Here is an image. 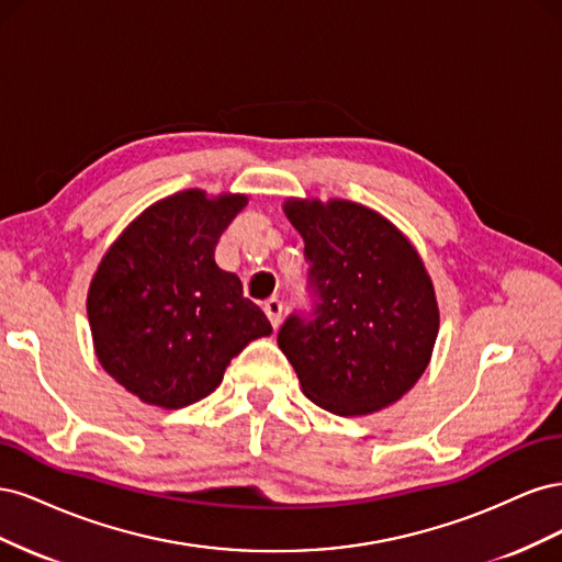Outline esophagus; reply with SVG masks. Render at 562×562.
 <instances>
[{"instance_id":"obj_1","label":"esophagus","mask_w":562,"mask_h":562,"mask_svg":"<svg viewBox=\"0 0 562 562\" xmlns=\"http://www.w3.org/2000/svg\"><path fill=\"white\" fill-rule=\"evenodd\" d=\"M262 310H265V314H267L271 326L279 328L281 316H283V302H281L279 297H269V300L262 304Z\"/></svg>"}]
</instances>
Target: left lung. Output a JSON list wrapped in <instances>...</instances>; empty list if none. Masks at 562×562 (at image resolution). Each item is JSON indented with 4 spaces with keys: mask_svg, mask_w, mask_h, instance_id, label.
<instances>
[{
    "mask_svg": "<svg viewBox=\"0 0 562 562\" xmlns=\"http://www.w3.org/2000/svg\"><path fill=\"white\" fill-rule=\"evenodd\" d=\"M285 215L304 239L312 304L288 316L277 339L304 396L342 417L396 403L427 370L438 335L417 250L351 201H288Z\"/></svg>",
    "mask_w": 562,
    "mask_h": 562,
    "instance_id": "1",
    "label": "left lung"
}]
</instances>
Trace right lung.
<instances>
[{"label":"right lung","instance_id":"obj_1","mask_svg":"<svg viewBox=\"0 0 562 562\" xmlns=\"http://www.w3.org/2000/svg\"><path fill=\"white\" fill-rule=\"evenodd\" d=\"M246 196L187 190L149 206L100 262L89 291L98 361L131 394L178 411L213 394L229 361L271 333L215 244Z\"/></svg>","mask_w":562,"mask_h":562}]
</instances>
